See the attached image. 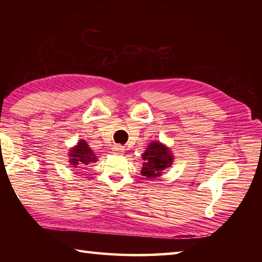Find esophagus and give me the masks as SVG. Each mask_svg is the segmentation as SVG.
I'll return each instance as SVG.
<instances>
[{"label":"esophagus","instance_id":"1","mask_svg":"<svg viewBox=\"0 0 262 262\" xmlns=\"http://www.w3.org/2000/svg\"><path fill=\"white\" fill-rule=\"evenodd\" d=\"M124 151H125V148L122 147L121 145H115L113 147V152L115 154H122V153H124Z\"/></svg>","mask_w":262,"mask_h":262}]
</instances>
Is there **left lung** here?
<instances>
[{"instance_id": "obj_1", "label": "left lung", "mask_w": 262, "mask_h": 262, "mask_svg": "<svg viewBox=\"0 0 262 262\" xmlns=\"http://www.w3.org/2000/svg\"><path fill=\"white\" fill-rule=\"evenodd\" d=\"M143 168L141 173L146 179H154L162 176L163 171L171 168L174 157L171 149L159 141H153L142 154Z\"/></svg>"}]
</instances>
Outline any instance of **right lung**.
<instances>
[{
	"label": "right lung",
	"instance_id": "right-lung-1",
	"mask_svg": "<svg viewBox=\"0 0 262 262\" xmlns=\"http://www.w3.org/2000/svg\"><path fill=\"white\" fill-rule=\"evenodd\" d=\"M69 158L71 168H80V166L89 165L98 161V158L93 153L91 147L83 140H80L75 146L70 148Z\"/></svg>",
	"mask_w": 262,
	"mask_h": 262
}]
</instances>
